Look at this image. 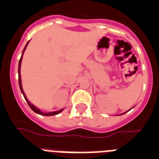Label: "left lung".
Segmentation results:
<instances>
[{"mask_svg": "<svg viewBox=\"0 0 159 159\" xmlns=\"http://www.w3.org/2000/svg\"><path fill=\"white\" fill-rule=\"evenodd\" d=\"M125 113H126V112H125ZM125 113H123V114H125Z\"/></svg>", "mask_w": 159, "mask_h": 159, "instance_id": "1", "label": "left lung"}]
</instances>
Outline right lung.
Segmentation results:
<instances>
[{"mask_svg": "<svg viewBox=\"0 0 159 159\" xmlns=\"http://www.w3.org/2000/svg\"><path fill=\"white\" fill-rule=\"evenodd\" d=\"M29 43V41H28L27 44L25 45V48H24L23 50V52H22V55H21V57H20V59L19 60V66H18V75H19V78H18V80H19V86H20V91H21L22 94H23L24 97H25V100L27 101L28 104H29V106L30 107V108L32 109V111L34 112H36V113L39 114V115H41V116H56V115H57V114L60 113L61 111H63V110L64 109H61V110L60 111H53V112H49V113H43V112H42L40 110V109H38V108H36V107L34 106L33 104H32L29 101V99H27V97H26V95H25V92H24L23 91V88H22V85H21V79H20V64H21V61H22V57H23V54L24 52H25V49H26V47H27L28 43Z\"/></svg>", "mask_w": 159, "mask_h": 159, "instance_id": "1", "label": "right lung"}]
</instances>
